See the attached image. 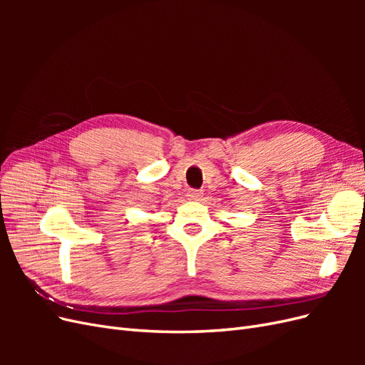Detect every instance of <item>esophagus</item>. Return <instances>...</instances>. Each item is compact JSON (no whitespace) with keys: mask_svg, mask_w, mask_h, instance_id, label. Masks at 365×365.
Masks as SVG:
<instances>
[{"mask_svg":"<svg viewBox=\"0 0 365 365\" xmlns=\"http://www.w3.org/2000/svg\"><path fill=\"white\" fill-rule=\"evenodd\" d=\"M187 197H189L190 201H200L201 197H202V192H201V190L190 189L189 192H187Z\"/></svg>","mask_w":365,"mask_h":365,"instance_id":"34e87169","label":"esophagus"}]
</instances>
